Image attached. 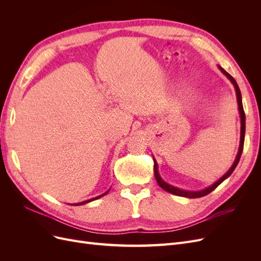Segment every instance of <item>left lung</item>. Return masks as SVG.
Returning <instances> with one entry per match:
<instances>
[{"label": "left lung", "mask_w": 261, "mask_h": 261, "mask_svg": "<svg viewBox=\"0 0 261 261\" xmlns=\"http://www.w3.org/2000/svg\"><path fill=\"white\" fill-rule=\"evenodd\" d=\"M219 69L222 72L228 80L231 81V83L234 85V88H235V91H236V97H238V105H239V111H240V115H241V141H240V148H239V152H238V155H236V159L233 163L232 167L230 168V170H228L225 174L221 177L219 180H217L215 184H212L211 186L207 187L202 189V191H198V192H191V191H183V189H179L177 187H174L172 186L168 183H165V181L161 178L159 172H158V163L156 161L153 159V162H154V176H155V179L158 181V184H159V186L164 189V191H167L168 193H171L173 195H176V196H180V197H187V198H199V197H203L208 195L209 193H211L212 191H215V189L222 183V181L224 179H226L228 176H230L233 171L235 170L236 165H238L240 159H241V155H242V152H243V148H244V139H245V112H244V109H243V103H242V94H241V90L239 88V85L238 83H236V81L234 80V78L228 74L226 70H224L222 67H221L220 65H218Z\"/></svg>", "instance_id": "left-lung-1"}]
</instances>
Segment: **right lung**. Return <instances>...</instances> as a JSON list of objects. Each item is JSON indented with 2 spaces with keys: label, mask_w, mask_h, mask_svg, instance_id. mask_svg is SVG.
I'll return each mask as SVG.
<instances>
[{
  "label": "right lung",
  "mask_w": 261,
  "mask_h": 261,
  "mask_svg": "<svg viewBox=\"0 0 261 261\" xmlns=\"http://www.w3.org/2000/svg\"><path fill=\"white\" fill-rule=\"evenodd\" d=\"M108 192H109V191H108ZM108 192H107V193H105V194L100 195V196H98V197H94V198H91V199H89V200H86V201H83V202H78V203H74V204H72V206H81V204H84V203H87V202H90V201H92V200H96V199L100 198V197L107 195V194H108Z\"/></svg>",
  "instance_id": "obj_1"
}]
</instances>
